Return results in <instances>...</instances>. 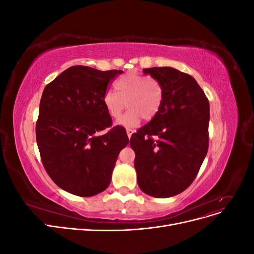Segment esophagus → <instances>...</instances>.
I'll use <instances>...</instances> for the list:
<instances>
[{"mask_svg":"<svg viewBox=\"0 0 254 254\" xmlns=\"http://www.w3.org/2000/svg\"><path fill=\"white\" fill-rule=\"evenodd\" d=\"M126 132H127L128 137L130 139V137H131V135H132V133L134 132V130H132L131 128H127V129H126Z\"/></svg>","mask_w":254,"mask_h":254,"instance_id":"esophagus-1","label":"esophagus"}]
</instances>
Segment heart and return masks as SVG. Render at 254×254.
Instances as JSON below:
<instances>
[{
  "instance_id": "b5f03b06",
  "label": "heart",
  "mask_w": 254,
  "mask_h": 254,
  "mask_svg": "<svg viewBox=\"0 0 254 254\" xmlns=\"http://www.w3.org/2000/svg\"><path fill=\"white\" fill-rule=\"evenodd\" d=\"M117 92L107 91L103 103L112 119H119L126 108L129 111L120 120L123 126H133L141 118L149 121L159 112L163 99L161 83L152 77L137 74L123 76L114 83Z\"/></svg>"
}]
</instances>
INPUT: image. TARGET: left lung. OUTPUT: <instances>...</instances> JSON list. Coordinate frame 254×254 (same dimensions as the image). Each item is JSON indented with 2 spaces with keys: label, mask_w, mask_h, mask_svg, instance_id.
Masks as SVG:
<instances>
[{
  "label": "left lung",
  "mask_w": 254,
  "mask_h": 254,
  "mask_svg": "<svg viewBox=\"0 0 254 254\" xmlns=\"http://www.w3.org/2000/svg\"><path fill=\"white\" fill-rule=\"evenodd\" d=\"M162 86L159 112L131 135L140 189L167 198L187 190L209 148L210 105L194 77L174 67L144 68Z\"/></svg>",
  "instance_id": "8db88e82"
}]
</instances>
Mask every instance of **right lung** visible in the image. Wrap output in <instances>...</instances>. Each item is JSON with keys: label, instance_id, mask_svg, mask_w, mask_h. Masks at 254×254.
Wrapping results in <instances>:
<instances>
[{"label": "right lung", "instance_id": "add662e5", "mask_svg": "<svg viewBox=\"0 0 254 254\" xmlns=\"http://www.w3.org/2000/svg\"><path fill=\"white\" fill-rule=\"evenodd\" d=\"M122 73L73 65L43 90L36 124L41 161L51 179L73 195L90 197L108 188L119 153L129 143L124 127H112L103 103Z\"/></svg>", "mask_w": 254, "mask_h": 254}]
</instances>
